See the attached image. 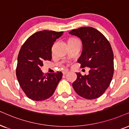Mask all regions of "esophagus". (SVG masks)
Listing matches in <instances>:
<instances>
[{"label":"esophagus","instance_id":"obj_1","mask_svg":"<svg viewBox=\"0 0 129 129\" xmlns=\"http://www.w3.org/2000/svg\"><path fill=\"white\" fill-rule=\"evenodd\" d=\"M68 73V70H63V71H62V73H63V75L66 74L67 73Z\"/></svg>","mask_w":129,"mask_h":129}]
</instances>
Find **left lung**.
<instances>
[{
	"label": "left lung",
	"instance_id": "obj_1",
	"mask_svg": "<svg viewBox=\"0 0 129 129\" xmlns=\"http://www.w3.org/2000/svg\"><path fill=\"white\" fill-rule=\"evenodd\" d=\"M81 40L82 52L77 62L81 67L90 68L89 74L77 78L73 87L80 96L87 99L100 97L110 86L114 74V54L106 37L96 29L83 27L69 32Z\"/></svg>",
	"mask_w": 129,
	"mask_h": 129
}]
</instances>
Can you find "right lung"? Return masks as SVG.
Returning a JSON list of instances; mask_svg holds the SVG:
<instances>
[{
	"mask_svg": "<svg viewBox=\"0 0 129 129\" xmlns=\"http://www.w3.org/2000/svg\"><path fill=\"white\" fill-rule=\"evenodd\" d=\"M63 31H40L31 36L21 47L18 56L16 74L21 89L33 101H43L51 96L62 77V73L41 71L43 62L52 59L51 48Z\"/></svg>",
	"mask_w": 129,
	"mask_h": 129,
	"instance_id": "1",
	"label": "right lung"
}]
</instances>
